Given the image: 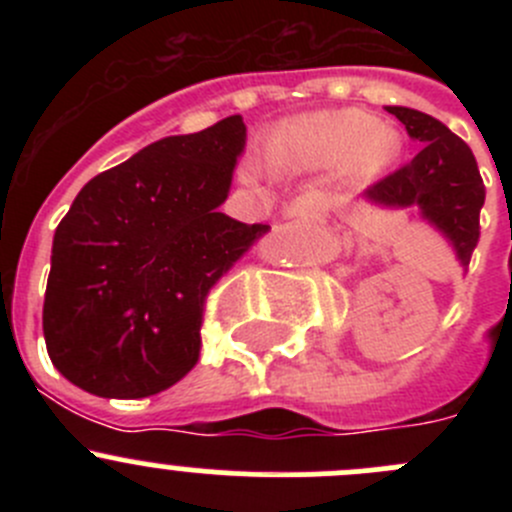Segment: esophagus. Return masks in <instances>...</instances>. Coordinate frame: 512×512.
<instances>
[{
    "label": "esophagus",
    "mask_w": 512,
    "mask_h": 512,
    "mask_svg": "<svg viewBox=\"0 0 512 512\" xmlns=\"http://www.w3.org/2000/svg\"><path fill=\"white\" fill-rule=\"evenodd\" d=\"M314 208H317V200H314V198H299V200H294L292 205H289L287 213L292 215V218H302V215H307L309 210H314Z\"/></svg>",
    "instance_id": "obj_1"
}]
</instances>
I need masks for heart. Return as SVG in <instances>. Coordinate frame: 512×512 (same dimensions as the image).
<instances>
[{"label":"heart","mask_w":512,"mask_h":512,"mask_svg":"<svg viewBox=\"0 0 512 512\" xmlns=\"http://www.w3.org/2000/svg\"><path fill=\"white\" fill-rule=\"evenodd\" d=\"M404 138L391 123L374 121L359 108L317 111L275 128L267 151L282 170H317L339 163L344 178L366 180L399 158Z\"/></svg>","instance_id":"heart-1"}]
</instances>
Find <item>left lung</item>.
<instances>
[{"label": "left lung", "instance_id": "8db88e82", "mask_svg": "<svg viewBox=\"0 0 512 512\" xmlns=\"http://www.w3.org/2000/svg\"><path fill=\"white\" fill-rule=\"evenodd\" d=\"M386 111L404 123L406 133L421 143V151L404 168L371 185L364 200L384 210H416L418 218L448 242L458 265L468 270L485 203L476 156L438 118L406 106H386Z\"/></svg>", "mask_w": 512, "mask_h": 512}]
</instances>
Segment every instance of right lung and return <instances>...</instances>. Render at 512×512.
<instances>
[{"label": "right lung", "instance_id": "obj_1", "mask_svg": "<svg viewBox=\"0 0 512 512\" xmlns=\"http://www.w3.org/2000/svg\"><path fill=\"white\" fill-rule=\"evenodd\" d=\"M242 116L151 143L81 188L54 232L44 339L64 379L143 399L195 366L208 289L270 225L220 213Z\"/></svg>", "mask_w": 512, "mask_h": 512}]
</instances>
